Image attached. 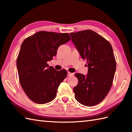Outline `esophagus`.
<instances>
[{"mask_svg":"<svg viewBox=\"0 0 132 132\" xmlns=\"http://www.w3.org/2000/svg\"><path fill=\"white\" fill-rule=\"evenodd\" d=\"M68 75H69V77H72V76H73V75H74V74L73 73H71V72H68Z\"/></svg>","mask_w":132,"mask_h":132,"instance_id":"34e87169","label":"esophagus"}]
</instances>
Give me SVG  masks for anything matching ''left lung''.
I'll use <instances>...</instances> for the list:
<instances>
[{"mask_svg":"<svg viewBox=\"0 0 132 132\" xmlns=\"http://www.w3.org/2000/svg\"><path fill=\"white\" fill-rule=\"evenodd\" d=\"M70 34L81 57L86 60L88 68L86 75L75 74L78 79L74 88L75 98L85 106L97 105L107 95L113 83L116 62L112 47L92 30Z\"/></svg>","mask_w":132,"mask_h":132,"instance_id":"1","label":"left lung"}]
</instances>
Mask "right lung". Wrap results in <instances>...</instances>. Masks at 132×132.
Masks as SVG:
<instances>
[{
  "label": "right lung",
  "instance_id": "add662e5",
  "mask_svg": "<svg viewBox=\"0 0 132 132\" xmlns=\"http://www.w3.org/2000/svg\"><path fill=\"white\" fill-rule=\"evenodd\" d=\"M70 40L67 33L40 31L22 43L16 61L19 81L33 102L46 104L57 96L58 87L68 72L64 69L56 70L47 62L57 54L59 46Z\"/></svg>",
  "mask_w": 132,
  "mask_h": 132
}]
</instances>
